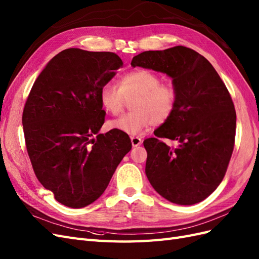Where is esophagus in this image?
Masks as SVG:
<instances>
[{"instance_id": "obj_1", "label": "esophagus", "mask_w": 259, "mask_h": 259, "mask_svg": "<svg viewBox=\"0 0 259 259\" xmlns=\"http://www.w3.org/2000/svg\"><path fill=\"white\" fill-rule=\"evenodd\" d=\"M131 143H132V146H139L142 144V139L139 138V137H131Z\"/></svg>"}]
</instances>
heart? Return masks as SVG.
<instances>
[{"label": "heart", "instance_id": "b5f03b06", "mask_svg": "<svg viewBox=\"0 0 259 259\" xmlns=\"http://www.w3.org/2000/svg\"><path fill=\"white\" fill-rule=\"evenodd\" d=\"M134 99L136 112L110 120V129L137 136L153 123L165 122L174 113L178 94L172 85L160 83L156 73L146 69L125 72L119 80V88L106 83L100 90L102 107L113 115L119 114L127 102Z\"/></svg>", "mask_w": 259, "mask_h": 259}]
</instances>
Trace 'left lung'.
Listing matches in <instances>:
<instances>
[{
  "mask_svg": "<svg viewBox=\"0 0 259 259\" xmlns=\"http://www.w3.org/2000/svg\"><path fill=\"white\" fill-rule=\"evenodd\" d=\"M131 66L166 73L178 94L172 115L154 132L157 138L143 142L147 179L169 202H202L223 181L233 152L236 114L228 89L212 65L186 47L142 52Z\"/></svg>",
  "mask_w": 259,
  "mask_h": 259,
  "instance_id": "obj_1",
  "label": "left lung"
}]
</instances>
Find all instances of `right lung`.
<instances>
[{"mask_svg": "<svg viewBox=\"0 0 259 259\" xmlns=\"http://www.w3.org/2000/svg\"><path fill=\"white\" fill-rule=\"evenodd\" d=\"M121 66L112 52L64 50L29 93L23 113L29 158L42 186L68 207L97 201L132 147L123 132L99 134L105 117L100 90Z\"/></svg>", "mask_w": 259, "mask_h": 259, "instance_id": "1", "label": "right lung"}]
</instances>
